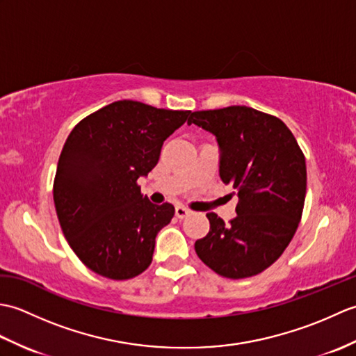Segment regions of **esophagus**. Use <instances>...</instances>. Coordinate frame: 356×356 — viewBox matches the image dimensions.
Here are the masks:
<instances>
[{
    "mask_svg": "<svg viewBox=\"0 0 356 356\" xmlns=\"http://www.w3.org/2000/svg\"><path fill=\"white\" fill-rule=\"evenodd\" d=\"M174 213H176V217L185 218L188 214H190V211H188L185 207H176V211H174Z\"/></svg>",
    "mask_w": 356,
    "mask_h": 356,
    "instance_id": "1",
    "label": "esophagus"
}]
</instances>
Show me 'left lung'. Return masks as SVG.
I'll list each match as a JSON object with an SVG mask.
<instances>
[{
    "instance_id": "8db88e82",
    "label": "left lung",
    "mask_w": 356,
    "mask_h": 356,
    "mask_svg": "<svg viewBox=\"0 0 356 356\" xmlns=\"http://www.w3.org/2000/svg\"><path fill=\"white\" fill-rule=\"evenodd\" d=\"M188 124L216 134L220 177L237 195V216L207 214L209 232L195 241L199 259L225 278L269 268L291 243L306 199V159L283 120L245 105L191 113Z\"/></svg>"
}]
</instances>
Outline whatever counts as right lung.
Wrapping results in <instances>:
<instances>
[{"mask_svg": "<svg viewBox=\"0 0 356 356\" xmlns=\"http://www.w3.org/2000/svg\"><path fill=\"white\" fill-rule=\"evenodd\" d=\"M190 115L118 101L82 119L67 138L53 200L64 237L96 274L130 280L151 264L174 207L143 197L138 179L154 168L163 140Z\"/></svg>", "mask_w": 356, "mask_h": 356, "instance_id": "right-lung-1", "label": "right lung"}]
</instances>
